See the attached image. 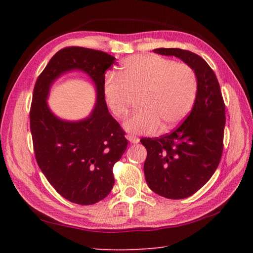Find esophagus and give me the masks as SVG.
<instances>
[{
	"mask_svg": "<svg viewBox=\"0 0 253 253\" xmlns=\"http://www.w3.org/2000/svg\"><path fill=\"white\" fill-rule=\"evenodd\" d=\"M127 139H128V141H129L130 143H133V144H137L139 142V139L135 136H127Z\"/></svg>",
	"mask_w": 253,
	"mask_h": 253,
	"instance_id": "obj_1",
	"label": "esophagus"
}]
</instances>
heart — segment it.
Returning a JSON list of instances; mask_svg holds the SVG:
<instances>
[{
	"instance_id": "b5f03b06",
	"label": "heart",
	"mask_w": 253,
	"mask_h": 253,
	"mask_svg": "<svg viewBox=\"0 0 253 253\" xmlns=\"http://www.w3.org/2000/svg\"><path fill=\"white\" fill-rule=\"evenodd\" d=\"M121 79L107 75L103 84L106 106L116 118L129 111L139 96L140 110L124 122V129L133 135H149L160 126L173 129L185 120L195 104L198 83L186 64L153 54L133 55L124 60Z\"/></svg>"
}]
</instances>
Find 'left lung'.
Segmentation results:
<instances>
[{
  "instance_id": "obj_1",
  "label": "left lung",
  "mask_w": 253,
  "mask_h": 253,
  "mask_svg": "<svg viewBox=\"0 0 253 253\" xmlns=\"http://www.w3.org/2000/svg\"><path fill=\"white\" fill-rule=\"evenodd\" d=\"M153 52L180 58L197 77L196 101L185 122L168 135L140 140L148 152L143 169L150 189L164 198L184 199L206 185L219 164L225 104L215 74L201 56L173 47Z\"/></svg>"
}]
</instances>
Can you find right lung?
<instances>
[{
  "instance_id": "add662e5",
  "label": "right lung",
  "mask_w": 253,
  "mask_h": 253,
  "mask_svg": "<svg viewBox=\"0 0 253 253\" xmlns=\"http://www.w3.org/2000/svg\"><path fill=\"white\" fill-rule=\"evenodd\" d=\"M115 57L80 46L58 51L38 77L30 109V130L37 163L53 188L68 201L89 206L114 186L113 166L126 151L127 139L107 110L105 72ZM80 70L96 87V105L80 121L57 118L46 103L51 84L63 73Z\"/></svg>"
}]
</instances>
